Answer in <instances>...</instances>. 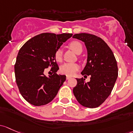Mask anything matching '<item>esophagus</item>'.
I'll list each match as a JSON object with an SVG mask.
<instances>
[{"instance_id": "obj_1", "label": "esophagus", "mask_w": 133, "mask_h": 133, "mask_svg": "<svg viewBox=\"0 0 133 133\" xmlns=\"http://www.w3.org/2000/svg\"><path fill=\"white\" fill-rule=\"evenodd\" d=\"M70 78H71V76H66V79H70Z\"/></svg>"}]
</instances>
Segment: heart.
Returning <instances> with one entry per match:
<instances>
[{
	"mask_svg": "<svg viewBox=\"0 0 133 133\" xmlns=\"http://www.w3.org/2000/svg\"><path fill=\"white\" fill-rule=\"evenodd\" d=\"M70 48L75 51L76 54H78L80 51H82V44L78 41H72L69 44ZM55 59L57 61H61L62 59V49H58L55 52ZM79 65L76 63H65L62 64L61 66V73L64 75H69V76H72L76 73L77 71L79 70Z\"/></svg>",
	"mask_w": 133,
	"mask_h": 133,
	"instance_id": "obj_1",
	"label": "heart"
}]
</instances>
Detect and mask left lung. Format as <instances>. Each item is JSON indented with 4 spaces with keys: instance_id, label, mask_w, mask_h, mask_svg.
<instances>
[{
    "instance_id": "1",
    "label": "left lung",
    "mask_w": 133,
    "mask_h": 133,
    "mask_svg": "<svg viewBox=\"0 0 133 133\" xmlns=\"http://www.w3.org/2000/svg\"><path fill=\"white\" fill-rule=\"evenodd\" d=\"M72 37L85 43L87 60L81 74L90 76L87 83L83 78H76L77 85L74 87L73 94L83 107L97 108L110 96L118 77L115 57L107 43L95 35L80 33Z\"/></svg>"
}]
</instances>
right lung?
I'll list each match as a JSON object with an SVG mask.
<instances>
[{
  "label": "right lung",
  "instance_id": "1",
  "mask_svg": "<svg viewBox=\"0 0 133 133\" xmlns=\"http://www.w3.org/2000/svg\"><path fill=\"white\" fill-rule=\"evenodd\" d=\"M72 36L43 33L26 41L19 50L15 65L16 84L23 98L32 105L51 102L65 81V75L56 73L59 68L55 55ZM49 66L52 67L54 75L46 77L44 71Z\"/></svg>",
  "mask_w": 133,
  "mask_h": 133
}]
</instances>
